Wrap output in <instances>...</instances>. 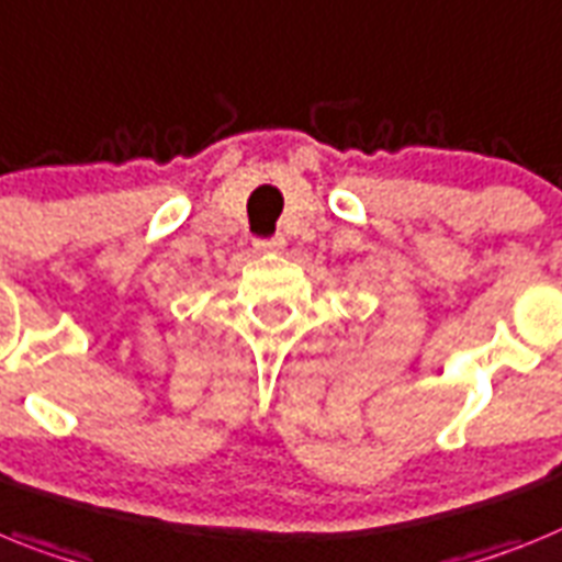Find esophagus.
<instances>
[{"label":"esophagus","mask_w":562,"mask_h":562,"mask_svg":"<svg viewBox=\"0 0 562 562\" xmlns=\"http://www.w3.org/2000/svg\"><path fill=\"white\" fill-rule=\"evenodd\" d=\"M254 248H257V251H282V248H285V239L282 237L257 239V243H254Z\"/></svg>","instance_id":"esophagus-1"}]
</instances>
